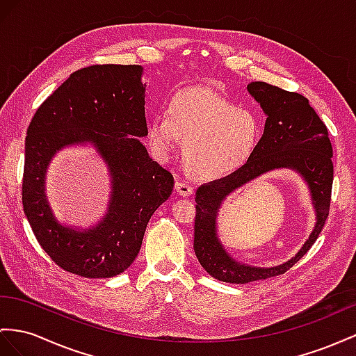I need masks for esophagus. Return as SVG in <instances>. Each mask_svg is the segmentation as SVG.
Segmentation results:
<instances>
[{"label": "esophagus", "mask_w": 356, "mask_h": 356, "mask_svg": "<svg viewBox=\"0 0 356 356\" xmlns=\"http://www.w3.org/2000/svg\"><path fill=\"white\" fill-rule=\"evenodd\" d=\"M175 189H176V193H177L179 195H181V197H189L191 194L194 193L193 185L186 184V181H176Z\"/></svg>", "instance_id": "1"}]
</instances>
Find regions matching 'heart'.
I'll return each instance as SVG.
<instances>
[{
  "instance_id": "obj_1",
  "label": "heart",
  "mask_w": 356,
  "mask_h": 356,
  "mask_svg": "<svg viewBox=\"0 0 356 356\" xmlns=\"http://www.w3.org/2000/svg\"><path fill=\"white\" fill-rule=\"evenodd\" d=\"M260 136L256 114L207 87L177 91L170 99L168 115H153L149 124L153 150L167 156L181 140L185 165L200 179H220L242 168L256 152Z\"/></svg>"
}]
</instances>
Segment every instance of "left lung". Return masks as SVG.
Wrapping results in <instances>:
<instances>
[{
	"instance_id": "obj_1",
	"label": "left lung",
	"mask_w": 356,
	"mask_h": 356,
	"mask_svg": "<svg viewBox=\"0 0 356 356\" xmlns=\"http://www.w3.org/2000/svg\"><path fill=\"white\" fill-rule=\"evenodd\" d=\"M247 88L268 114L265 132L257 149L242 168L230 176L200 186L195 193V256L209 275L233 284L281 275L305 256L330 215L334 180L330 134L326 124L308 104V99L295 91L282 90L261 81L250 83ZM284 166L299 170L307 180L318 212L315 230L297 256L284 266L277 268L241 266L226 256L216 238L217 209L234 188L263 172Z\"/></svg>"
}]
</instances>
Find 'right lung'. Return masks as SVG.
Wrapping results in <instances>:
<instances>
[{"label": "right lung", "mask_w": 356, "mask_h": 356, "mask_svg": "<svg viewBox=\"0 0 356 356\" xmlns=\"http://www.w3.org/2000/svg\"><path fill=\"white\" fill-rule=\"evenodd\" d=\"M141 66L93 65L74 72L39 106L25 138L22 204L35 239L61 269L109 278L132 265L145 227L171 195L175 177L152 161ZM91 140L108 162L113 198L104 223L88 232L60 226L44 198V171L63 145Z\"/></svg>", "instance_id": "right-lung-1"}]
</instances>
